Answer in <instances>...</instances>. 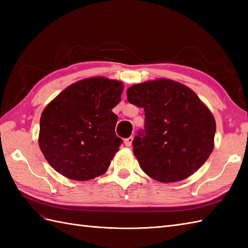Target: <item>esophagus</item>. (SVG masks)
Wrapping results in <instances>:
<instances>
[{
    "label": "esophagus",
    "mask_w": 248,
    "mask_h": 248,
    "mask_svg": "<svg viewBox=\"0 0 248 248\" xmlns=\"http://www.w3.org/2000/svg\"><path fill=\"white\" fill-rule=\"evenodd\" d=\"M133 136H130V138H128V139H125L124 140V145L127 146V147H131L132 146V143H133Z\"/></svg>",
    "instance_id": "1"
}]
</instances>
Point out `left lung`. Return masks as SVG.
I'll list each match as a JSON object with an SVG mask.
<instances>
[{
    "label": "left lung",
    "instance_id": "8db88e82",
    "mask_svg": "<svg viewBox=\"0 0 248 248\" xmlns=\"http://www.w3.org/2000/svg\"><path fill=\"white\" fill-rule=\"evenodd\" d=\"M128 101L145 110V131L133 154L145 173L170 183L198 170L214 148V116L191 88L170 78L135 84Z\"/></svg>",
    "mask_w": 248,
    "mask_h": 248
}]
</instances>
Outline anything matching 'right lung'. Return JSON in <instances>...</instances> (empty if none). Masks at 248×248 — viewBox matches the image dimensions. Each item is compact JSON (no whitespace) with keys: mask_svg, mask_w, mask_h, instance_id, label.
Returning a JSON list of instances; mask_svg holds the SVG:
<instances>
[{"mask_svg":"<svg viewBox=\"0 0 248 248\" xmlns=\"http://www.w3.org/2000/svg\"><path fill=\"white\" fill-rule=\"evenodd\" d=\"M123 82L104 77L78 81L45 108L38 144L46 160L64 177L86 181L103 175L119 150L115 134Z\"/></svg>","mask_w":248,"mask_h":248,"instance_id":"right-lung-1","label":"right lung"}]
</instances>
